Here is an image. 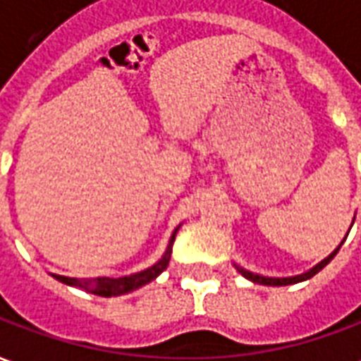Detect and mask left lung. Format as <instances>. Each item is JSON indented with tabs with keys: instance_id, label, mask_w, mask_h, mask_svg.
<instances>
[{
	"instance_id": "1",
	"label": "left lung",
	"mask_w": 361,
	"mask_h": 361,
	"mask_svg": "<svg viewBox=\"0 0 361 361\" xmlns=\"http://www.w3.org/2000/svg\"><path fill=\"white\" fill-rule=\"evenodd\" d=\"M354 224V222H352ZM346 238H348V234H346ZM344 238V240H346ZM344 240H342V243H344ZM341 243V245H342ZM341 245L336 247V250L329 255L326 259H323L321 263H317V265L313 267V269H310L307 272H303V274H295V276H288V279H271V276H261V274H255V272H250L245 271V269H242V267L235 265V269H238V272L242 274V276H245L247 280H251V282H257V284H265V286H288V284H298V282H303V280L311 279V276H315L321 269H325L331 261L334 259V255L338 253V250H341Z\"/></svg>"
}]
</instances>
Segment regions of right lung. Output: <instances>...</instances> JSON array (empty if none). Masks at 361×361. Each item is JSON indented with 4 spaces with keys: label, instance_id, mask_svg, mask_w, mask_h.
<instances>
[{
    "label": "right lung",
    "instance_id": "add662e5",
    "mask_svg": "<svg viewBox=\"0 0 361 361\" xmlns=\"http://www.w3.org/2000/svg\"><path fill=\"white\" fill-rule=\"evenodd\" d=\"M178 230H180V226L173 230L172 238H170V243H168V247H166V253L162 255V259L141 272H135V274H129V276H119V279H110V276H98V279H71V276H61V274H54V276H56L59 282H63V284L82 288V290L92 292V294L96 295H102V298H111V295H121L127 294V292H133L137 288L149 284L150 280H154L160 272L166 271V267L170 263V257H172V245L173 240H176V234H178Z\"/></svg>",
    "mask_w": 361,
    "mask_h": 361
}]
</instances>
